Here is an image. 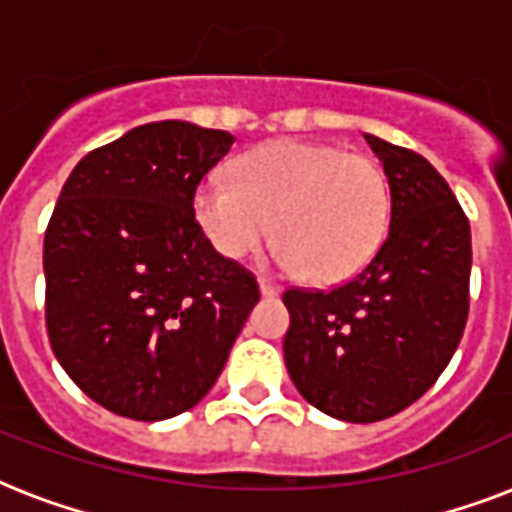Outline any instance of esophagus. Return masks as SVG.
Masks as SVG:
<instances>
[{
	"mask_svg": "<svg viewBox=\"0 0 512 512\" xmlns=\"http://www.w3.org/2000/svg\"><path fill=\"white\" fill-rule=\"evenodd\" d=\"M257 287H260V295H263V297H276L281 292V289L276 287L273 281H268V279L257 281Z\"/></svg>",
	"mask_w": 512,
	"mask_h": 512,
	"instance_id": "1",
	"label": "esophagus"
}]
</instances>
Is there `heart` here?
Instances as JSON below:
<instances>
[{"label":"heart","instance_id":"1","mask_svg":"<svg viewBox=\"0 0 512 512\" xmlns=\"http://www.w3.org/2000/svg\"><path fill=\"white\" fill-rule=\"evenodd\" d=\"M193 215L228 260L281 236L271 263L305 268L321 284L372 263L388 236L390 185L380 164L311 140H276L241 156L233 175L212 172L193 196Z\"/></svg>","mask_w":512,"mask_h":512}]
</instances>
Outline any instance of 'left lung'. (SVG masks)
<instances>
[{
    "label": "left lung",
    "instance_id": "left-lung-1",
    "mask_svg": "<svg viewBox=\"0 0 512 512\" xmlns=\"http://www.w3.org/2000/svg\"><path fill=\"white\" fill-rule=\"evenodd\" d=\"M390 185L380 252L329 292L287 289V372L300 396L342 422H377L438 380L468 321L470 223L425 156L364 135Z\"/></svg>",
    "mask_w": 512,
    "mask_h": 512
}]
</instances>
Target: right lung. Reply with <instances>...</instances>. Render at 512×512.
I'll use <instances>...</instances> for the list:
<instances>
[{"instance_id":"right-lung-1","label":"right lung","mask_w":512,"mask_h":512,"mask_svg":"<svg viewBox=\"0 0 512 512\" xmlns=\"http://www.w3.org/2000/svg\"><path fill=\"white\" fill-rule=\"evenodd\" d=\"M199 124H140L68 175L44 233L47 335L79 388L130 420L191 409L260 300L217 255L193 193L233 146Z\"/></svg>"}]
</instances>
